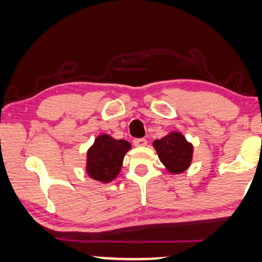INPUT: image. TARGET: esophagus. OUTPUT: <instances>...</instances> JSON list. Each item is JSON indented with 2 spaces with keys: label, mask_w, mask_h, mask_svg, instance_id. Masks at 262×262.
Here are the masks:
<instances>
[{
  "label": "esophagus",
  "mask_w": 262,
  "mask_h": 262,
  "mask_svg": "<svg viewBox=\"0 0 262 262\" xmlns=\"http://www.w3.org/2000/svg\"><path fill=\"white\" fill-rule=\"evenodd\" d=\"M134 144L136 145V147H144V145L147 144V139L136 138V139H134Z\"/></svg>",
  "instance_id": "obj_1"
}]
</instances>
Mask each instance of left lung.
Masks as SVG:
<instances>
[{
  "mask_svg": "<svg viewBox=\"0 0 262 262\" xmlns=\"http://www.w3.org/2000/svg\"><path fill=\"white\" fill-rule=\"evenodd\" d=\"M154 148L169 172L182 173L191 164L193 148L179 132H172L161 139H156Z\"/></svg>",
  "mask_w": 262,
  "mask_h": 262,
  "instance_id": "1",
  "label": "left lung"
}]
</instances>
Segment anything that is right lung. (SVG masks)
I'll list each match as a JSON object with an SVG mask.
<instances>
[{"mask_svg": "<svg viewBox=\"0 0 262 262\" xmlns=\"http://www.w3.org/2000/svg\"><path fill=\"white\" fill-rule=\"evenodd\" d=\"M128 149H131V144L127 141H118L108 135L98 136L88 151V174L95 181L112 182L120 172L124 156Z\"/></svg>", "mask_w": 262, "mask_h": 262, "instance_id": "obj_1", "label": "right lung"}]
</instances>
